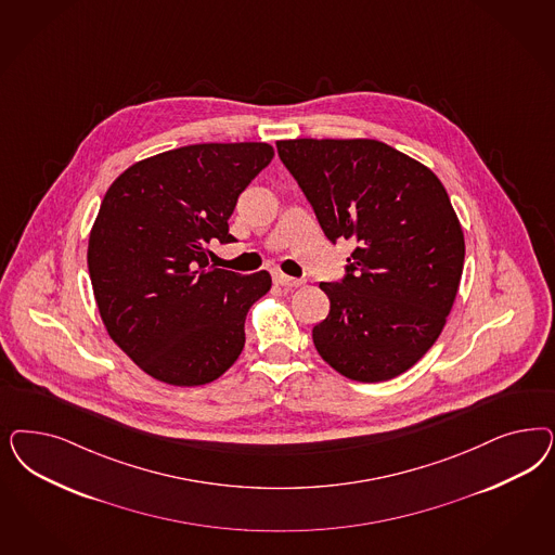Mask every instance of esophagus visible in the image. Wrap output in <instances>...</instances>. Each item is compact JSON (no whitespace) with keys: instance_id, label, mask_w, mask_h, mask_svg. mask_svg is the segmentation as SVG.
<instances>
[{"instance_id":"obj_1","label":"esophagus","mask_w":555,"mask_h":555,"mask_svg":"<svg viewBox=\"0 0 555 555\" xmlns=\"http://www.w3.org/2000/svg\"><path fill=\"white\" fill-rule=\"evenodd\" d=\"M273 282H275L278 286L282 287L302 286V282H300V280H296V278H289V275H286V273H282V271H275V273H273Z\"/></svg>"}]
</instances>
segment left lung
<instances>
[{
	"mask_svg": "<svg viewBox=\"0 0 555 555\" xmlns=\"http://www.w3.org/2000/svg\"><path fill=\"white\" fill-rule=\"evenodd\" d=\"M275 144L326 238L356 241L347 278L321 284L331 310L312 328L319 356L356 382L404 374L439 339L464 271V231L443 183L374 139Z\"/></svg>",
	"mask_w": 555,
	"mask_h": 555,
	"instance_id": "8db88e82",
	"label": "left lung"
}]
</instances>
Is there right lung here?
I'll use <instances>...</instances> for the list:
<instances>
[{
    "mask_svg": "<svg viewBox=\"0 0 555 555\" xmlns=\"http://www.w3.org/2000/svg\"><path fill=\"white\" fill-rule=\"evenodd\" d=\"M271 159L268 143L190 144L130 165L107 188L88 243L91 287L109 339L144 374L204 386L241 356L271 275L212 268L208 245L233 243L236 199Z\"/></svg>",
    "mask_w": 555,
    "mask_h": 555,
    "instance_id": "add662e5",
    "label": "right lung"
}]
</instances>
